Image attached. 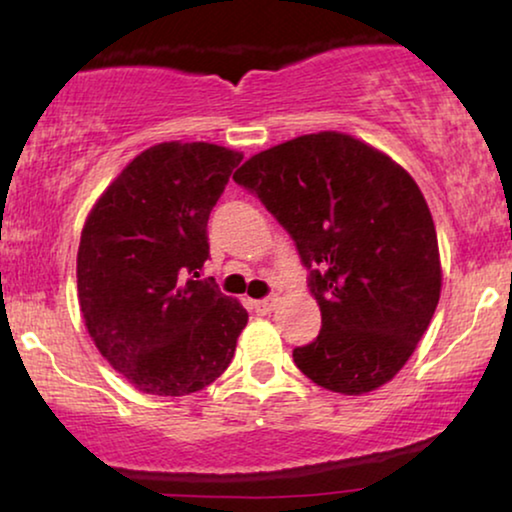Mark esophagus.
I'll use <instances>...</instances> for the list:
<instances>
[{
    "label": "esophagus",
    "instance_id": "obj_1",
    "mask_svg": "<svg viewBox=\"0 0 512 512\" xmlns=\"http://www.w3.org/2000/svg\"><path fill=\"white\" fill-rule=\"evenodd\" d=\"M277 303H279V298L277 296H270V298H263V300H254V303H251V305H254V310L258 314H270L277 307Z\"/></svg>",
    "mask_w": 512,
    "mask_h": 512
}]
</instances>
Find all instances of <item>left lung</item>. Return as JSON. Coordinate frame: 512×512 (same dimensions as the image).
Returning <instances> with one entry per match:
<instances>
[{
    "label": "left lung",
    "mask_w": 512,
    "mask_h": 512,
    "mask_svg": "<svg viewBox=\"0 0 512 512\" xmlns=\"http://www.w3.org/2000/svg\"><path fill=\"white\" fill-rule=\"evenodd\" d=\"M296 240L321 310L300 373L361 396L394 380L440 300L438 235L422 191L394 158L345 132L300 135L233 174Z\"/></svg>",
    "instance_id": "obj_1"
}]
</instances>
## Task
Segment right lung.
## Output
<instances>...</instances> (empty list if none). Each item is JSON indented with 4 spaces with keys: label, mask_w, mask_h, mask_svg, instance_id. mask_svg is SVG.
Returning <instances> with one entry per match:
<instances>
[{
    "label": "right lung",
    "mask_w": 512,
    "mask_h": 512,
    "mask_svg": "<svg viewBox=\"0 0 512 512\" xmlns=\"http://www.w3.org/2000/svg\"><path fill=\"white\" fill-rule=\"evenodd\" d=\"M242 158L209 142L149 146L83 223V324L109 366L144 394H193L233 361L249 314L198 277L209 258V212Z\"/></svg>",
    "instance_id": "add662e5"
}]
</instances>
